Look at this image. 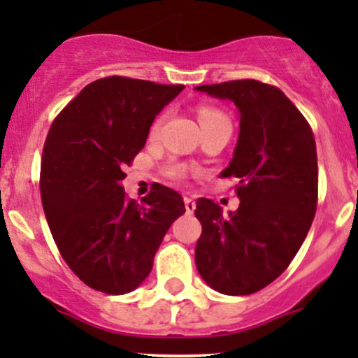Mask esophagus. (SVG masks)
Returning a JSON list of instances; mask_svg holds the SVG:
<instances>
[{
	"mask_svg": "<svg viewBox=\"0 0 358 358\" xmlns=\"http://www.w3.org/2000/svg\"><path fill=\"white\" fill-rule=\"evenodd\" d=\"M183 201H185V211L187 215H192L194 211H196V201L192 199V197H183Z\"/></svg>",
	"mask_w": 358,
	"mask_h": 358,
	"instance_id": "1",
	"label": "esophagus"
}]
</instances>
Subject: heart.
<instances>
[{
	"mask_svg": "<svg viewBox=\"0 0 358 358\" xmlns=\"http://www.w3.org/2000/svg\"><path fill=\"white\" fill-rule=\"evenodd\" d=\"M216 119H227V115L223 114L222 110L213 109V107H201V109H199L201 126L206 124V122H209V121H216ZM162 122H164V115H159L156 121H154L152 128H150V135L156 136L157 133L161 131ZM168 173L173 176V178H182V176L185 175V169H183L180 164H171L168 168Z\"/></svg>",
	"mask_w": 358,
	"mask_h": 358,
	"instance_id": "1",
	"label": "heart"
}]
</instances>
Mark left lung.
<instances>
[{"label": "left lung", "instance_id": "left-lung-1", "mask_svg": "<svg viewBox=\"0 0 358 358\" xmlns=\"http://www.w3.org/2000/svg\"><path fill=\"white\" fill-rule=\"evenodd\" d=\"M196 90L232 100L241 114L237 147L222 171V178L239 180V209L223 216L215 201H197L196 265L213 289L252 294L289 266L312 225L319 196L315 138L277 86L237 79Z\"/></svg>", "mask_w": 358, "mask_h": 358}]
</instances>
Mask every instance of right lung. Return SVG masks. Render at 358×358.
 Masks as SVG:
<instances>
[{"mask_svg": "<svg viewBox=\"0 0 358 358\" xmlns=\"http://www.w3.org/2000/svg\"><path fill=\"white\" fill-rule=\"evenodd\" d=\"M183 90L109 76L79 92L52 122L43 147V209L69 268L92 289L138 287L171 223L185 213L164 185L128 201L124 168L143 149L154 119Z\"/></svg>", "mask_w": 358, "mask_h": 358, "instance_id": "right-lung-1", "label": "right lung"}]
</instances>
